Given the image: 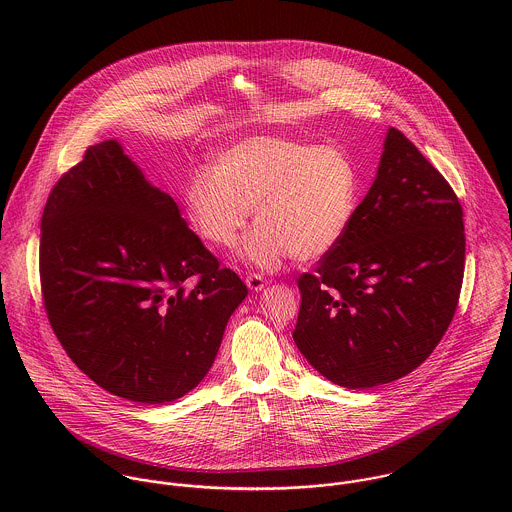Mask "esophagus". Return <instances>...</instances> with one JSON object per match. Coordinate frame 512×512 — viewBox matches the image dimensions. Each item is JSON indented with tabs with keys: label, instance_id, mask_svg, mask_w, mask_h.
Returning a JSON list of instances; mask_svg holds the SVG:
<instances>
[{
	"label": "esophagus",
	"instance_id": "esophagus-1",
	"mask_svg": "<svg viewBox=\"0 0 512 512\" xmlns=\"http://www.w3.org/2000/svg\"><path fill=\"white\" fill-rule=\"evenodd\" d=\"M246 286H248L252 292H262L264 286H266V282H264L262 276L250 274V276H246Z\"/></svg>",
	"mask_w": 512,
	"mask_h": 512
}]
</instances>
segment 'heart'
<instances>
[{"mask_svg": "<svg viewBox=\"0 0 512 512\" xmlns=\"http://www.w3.org/2000/svg\"><path fill=\"white\" fill-rule=\"evenodd\" d=\"M183 203L199 236L219 248L238 240L254 209L258 224L238 258L272 272L292 256L319 260L343 242L359 205V173L339 147L256 136L222 149L215 169H197Z\"/></svg>", "mask_w": 512, "mask_h": 512, "instance_id": "1", "label": "heart"}]
</instances>
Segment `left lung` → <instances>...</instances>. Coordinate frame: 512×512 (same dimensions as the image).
Segmentation results:
<instances>
[{
	"mask_svg": "<svg viewBox=\"0 0 512 512\" xmlns=\"http://www.w3.org/2000/svg\"><path fill=\"white\" fill-rule=\"evenodd\" d=\"M461 205L438 169L390 128L372 187L343 242L297 280L293 341L319 374L372 388L422 365L463 282Z\"/></svg>",
	"mask_w": 512,
	"mask_h": 512,
	"instance_id": "left-lung-1",
	"label": "left lung"
}]
</instances>
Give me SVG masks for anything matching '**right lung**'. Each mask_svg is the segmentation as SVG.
I'll return each instance as SVG.
<instances>
[{
	"label": "right lung",
	"mask_w": 512,
	"mask_h": 512,
	"mask_svg": "<svg viewBox=\"0 0 512 512\" xmlns=\"http://www.w3.org/2000/svg\"><path fill=\"white\" fill-rule=\"evenodd\" d=\"M39 266L51 327L74 365L144 404L173 402L207 376L248 295L120 140L88 147L53 187Z\"/></svg>",
	"instance_id": "add662e5"
}]
</instances>
